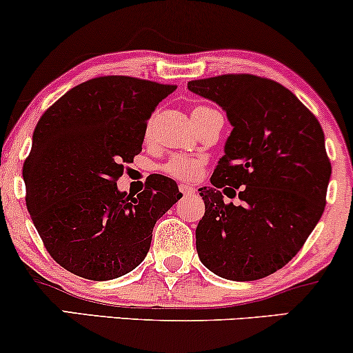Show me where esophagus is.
<instances>
[{
	"label": "esophagus",
	"instance_id": "obj_1",
	"mask_svg": "<svg viewBox=\"0 0 353 353\" xmlns=\"http://www.w3.org/2000/svg\"><path fill=\"white\" fill-rule=\"evenodd\" d=\"M179 190L182 192V195H184V197H185V195H190V194L195 192L194 188H190V185H185V184H181Z\"/></svg>",
	"mask_w": 353,
	"mask_h": 353
}]
</instances>
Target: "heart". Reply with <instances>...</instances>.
<instances>
[{
	"mask_svg": "<svg viewBox=\"0 0 353 353\" xmlns=\"http://www.w3.org/2000/svg\"><path fill=\"white\" fill-rule=\"evenodd\" d=\"M197 110H210L207 107H195ZM203 168H205V158L202 156H190V154H176L163 165V172L174 179L182 182H195L202 176Z\"/></svg>",
	"mask_w": 353,
	"mask_h": 353,
	"instance_id": "1",
	"label": "heart"
}]
</instances>
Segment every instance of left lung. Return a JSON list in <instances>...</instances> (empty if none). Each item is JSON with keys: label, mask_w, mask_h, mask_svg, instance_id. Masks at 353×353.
Returning <instances> with one entry per match:
<instances>
[{"label": "left lung", "mask_w": 353, "mask_h": 353, "mask_svg": "<svg viewBox=\"0 0 353 353\" xmlns=\"http://www.w3.org/2000/svg\"><path fill=\"white\" fill-rule=\"evenodd\" d=\"M188 87L219 103L233 126L212 188L199 189L205 203L195 230L199 258L232 281L273 274L298 254L324 212L332 168L321 123L271 79L225 74ZM225 194L237 203H225Z\"/></svg>", "instance_id": "obj_1"}]
</instances>
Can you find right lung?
<instances>
[{
    "mask_svg": "<svg viewBox=\"0 0 353 353\" xmlns=\"http://www.w3.org/2000/svg\"><path fill=\"white\" fill-rule=\"evenodd\" d=\"M176 85L105 75L70 88L46 110L24 161L26 205L50 256L92 281L130 273L152 228L182 197L152 174L138 195L120 192L125 164L141 152L148 120Z\"/></svg>",
    "mask_w": 353,
    "mask_h": 353,
    "instance_id": "1",
    "label": "right lung"
}]
</instances>
